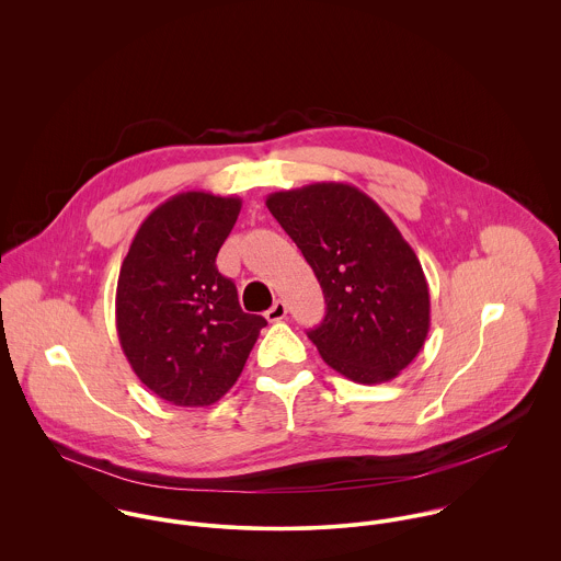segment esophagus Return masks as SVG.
I'll use <instances>...</instances> for the list:
<instances>
[{
    "label": "esophagus",
    "instance_id": "1",
    "mask_svg": "<svg viewBox=\"0 0 561 561\" xmlns=\"http://www.w3.org/2000/svg\"><path fill=\"white\" fill-rule=\"evenodd\" d=\"M285 316H287V305H285L283 300H276V302L270 307V311L265 313L267 321L285 320Z\"/></svg>",
    "mask_w": 561,
    "mask_h": 561
}]
</instances>
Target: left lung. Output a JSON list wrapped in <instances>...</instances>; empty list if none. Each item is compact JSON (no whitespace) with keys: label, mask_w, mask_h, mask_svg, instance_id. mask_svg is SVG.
I'll return each mask as SVG.
<instances>
[{"label":"left lung","mask_w":561,"mask_h":561,"mask_svg":"<svg viewBox=\"0 0 561 561\" xmlns=\"http://www.w3.org/2000/svg\"><path fill=\"white\" fill-rule=\"evenodd\" d=\"M265 205L320 280L325 318L307 334L321 358L358 385L393 380L430 332L427 280L393 220L334 181L274 192Z\"/></svg>","instance_id":"8db88e82"}]
</instances>
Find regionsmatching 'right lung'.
Wrapping results in <instances>:
<instances>
[{
	"instance_id": "right-lung-1",
	"label": "right lung",
	"mask_w": 561,
	"mask_h": 561,
	"mask_svg": "<svg viewBox=\"0 0 561 561\" xmlns=\"http://www.w3.org/2000/svg\"><path fill=\"white\" fill-rule=\"evenodd\" d=\"M241 201L181 192L140 225L121 265V347L160 400L201 408L240 378L265 318L243 313L236 283L216 267Z\"/></svg>"
}]
</instances>
